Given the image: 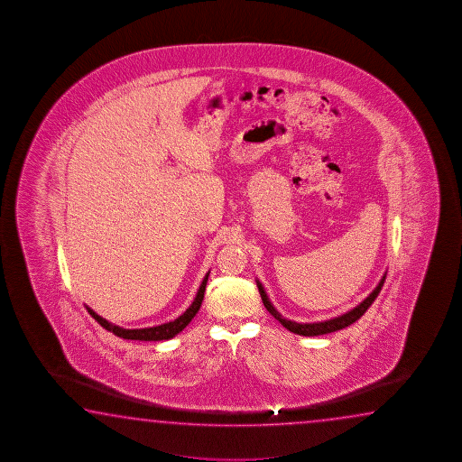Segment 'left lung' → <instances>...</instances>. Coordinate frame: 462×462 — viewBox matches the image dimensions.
I'll return each instance as SVG.
<instances>
[{
    "label": "left lung",
    "instance_id": "obj_1",
    "mask_svg": "<svg viewBox=\"0 0 462 462\" xmlns=\"http://www.w3.org/2000/svg\"><path fill=\"white\" fill-rule=\"evenodd\" d=\"M384 278H386V273L383 274V278L380 280L375 290L372 291V292L368 294V298L364 299L357 307H354L349 312L343 313V315H339V317H335V319H331V320L317 321V323H296V321L282 319L280 312H278V310L274 309L273 304L270 302V299L266 296L262 282H257V286L260 298L263 300L266 310L272 313L274 319L280 321L284 328H288L290 331H292V333L300 335V337H320V335H328V333H333V331H337V329L346 328V327L352 325L354 321L359 320L360 317L367 312L368 307L374 304L376 296L380 294V291L383 288Z\"/></svg>",
    "mask_w": 462,
    "mask_h": 462
}]
</instances>
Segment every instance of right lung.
Returning a JSON list of instances; mask_svg holds the SVG:
<instances>
[{"label": "right lung", "mask_w": 462, "mask_h": 462, "mask_svg": "<svg viewBox=\"0 0 462 462\" xmlns=\"http://www.w3.org/2000/svg\"><path fill=\"white\" fill-rule=\"evenodd\" d=\"M208 273L205 274L204 282L200 284V288L197 291L196 299L194 302L189 305L188 310L182 313L180 317H178L176 320L170 321V323H163V325H158V327H152V328H141V329H125L113 325L108 320L102 319L98 313H95L90 307H87L88 313L94 317L95 320L98 321L102 325L103 328L108 329L113 335H116L119 337H125V339H137V341H163V339H170V337H176L180 331L186 328L190 320L196 317V313L199 312L202 300H204L205 286L208 282Z\"/></svg>", "instance_id": "right-lung-1"}]
</instances>
